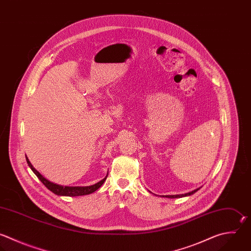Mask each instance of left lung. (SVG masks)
Listing matches in <instances>:
<instances>
[{
  "mask_svg": "<svg viewBox=\"0 0 251 251\" xmlns=\"http://www.w3.org/2000/svg\"><path fill=\"white\" fill-rule=\"evenodd\" d=\"M199 188H196L190 192H187V193H184V194H176V195H166V196H163V197H168V198H180V197H184V196H189V195H192L193 193H195Z\"/></svg>",
  "mask_w": 251,
  "mask_h": 251,
  "instance_id": "8db88e82",
  "label": "left lung"
}]
</instances>
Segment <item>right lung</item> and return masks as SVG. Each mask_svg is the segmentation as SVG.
Returning <instances> with one entry per match:
<instances>
[{"label":"right lung","mask_w":251,"mask_h":251,"mask_svg":"<svg viewBox=\"0 0 251 251\" xmlns=\"http://www.w3.org/2000/svg\"><path fill=\"white\" fill-rule=\"evenodd\" d=\"M26 162L28 164V166L30 167V169L33 171V173L37 176V177L42 181V183L49 189L51 190L53 193L57 194V195H61V196H81V195H86V194H90L94 191H96L106 180L108 175L99 182L93 184V185H89V186H63L54 182H51L50 180L46 179L30 163V161L28 160V158L26 157Z\"/></svg>","instance_id":"right-lung-1"}]
</instances>
